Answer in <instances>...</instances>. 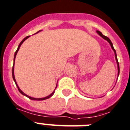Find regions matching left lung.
<instances>
[{
	"label": "left lung",
	"instance_id": "1",
	"mask_svg": "<svg viewBox=\"0 0 130 130\" xmlns=\"http://www.w3.org/2000/svg\"><path fill=\"white\" fill-rule=\"evenodd\" d=\"M97 34L99 35L100 36H101L102 37L103 39H104L105 40L107 41V42H108L109 43V45H111V46L112 49H113V51H114V53H115V59H116V61H117V67H118V77H119V72H120V69H119V61H118V59H117V54H116V51H115V50L114 47H113V43H111V40L109 39L108 37H106V36H104V35L102 34L100 32V31H99V30H97L96 31Z\"/></svg>",
	"mask_w": 130,
	"mask_h": 130
}]
</instances>
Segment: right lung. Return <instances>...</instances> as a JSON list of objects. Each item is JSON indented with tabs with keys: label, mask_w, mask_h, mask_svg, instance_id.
<instances>
[{
	"label": "right lung",
	"mask_w": 130,
	"mask_h": 130,
	"mask_svg": "<svg viewBox=\"0 0 130 130\" xmlns=\"http://www.w3.org/2000/svg\"><path fill=\"white\" fill-rule=\"evenodd\" d=\"M41 31V30H39V31H37V33H38V32H39V31ZM37 33H36V34H37ZM29 37H30V36H27V37H26L25 38H24V39H23V40H22V41L21 42V43H20V44H19V46H18V48H17V51H16V52H15V54H14V59H13V67H12V76H13V79L14 82H15V83L16 85H17V88H18V90H19V91L20 93H21V94H23V95H24V96H25L28 97V99H31V100H46V99H49V98H51V97L54 94L55 90H54V91H53V92H52V93H51V94H50V95L47 96L45 97V98H33V97H31V96H30L27 95V94H26L25 93H23V91H22L20 89V88H19V87L18 85H17V82H16L15 78V76H14V63H15V59L16 55H17V52H18L19 50V48H20V46H21V45H22V44H23V42H24V41L26 40V39H28V38ZM56 87H57V84H56V88H55V89H56Z\"/></svg>",
	"instance_id": "1"
}]
</instances>
